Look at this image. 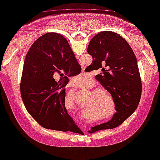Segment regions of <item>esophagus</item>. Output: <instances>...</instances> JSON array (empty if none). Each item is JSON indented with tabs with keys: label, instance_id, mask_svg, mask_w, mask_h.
<instances>
[{
	"label": "esophagus",
	"instance_id": "obj_1",
	"mask_svg": "<svg viewBox=\"0 0 160 160\" xmlns=\"http://www.w3.org/2000/svg\"><path fill=\"white\" fill-rule=\"evenodd\" d=\"M82 75H85V76H87V73L84 72V70H82ZM70 85H72V84H69V86H70Z\"/></svg>",
	"mask_w": 160,
	"mask_h": 160
}]
</instances>
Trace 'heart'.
Masks as SVG:
<instances>
[{
  "label": "heart",
  "mask_w": 160,
  "mask_h": 160,
  "mask_svg": "<svg viewBox=\"0 0 160 160\" xmlns=\"http://www.w3.org/2000/svg\"><path fill=\"white\" fill-rule=\"evenodd\" d=\"M74 82H78L82 83L85 81V78L83 76L78 75L73 79ZM90 99L92 100L94 107L96 111H98L103 119L109 120L112 117L115 112L114 106L111 96L107 91L103 87H97L89 92ZM72 102H73V96L72 94L69 96ZM111 103L112 109H110V103Z\"/></svg>",
  "instance_id": "b5f03b06"
}]
</instances>
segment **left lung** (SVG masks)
Returning a JSON list of instances; mask_svg holds the SVG:
<instances>
[{
	"label": "left lung",
	"mask_w": 160,
	"mask_h": 160,
	"mask_svg": "<svg viewBox=\"0 0 160 160\" xmlns=\"http://www.w3.org/2000/svg\"><path fill=\"white\" fill-rule=\"evenodd\" d=\"M88 53L92 57L87 71L108 68L96 75V79L111 94L117 111L107 123L94 126L88 132L113 129L120 125L137 109L142 85L137 61L132 48L120 35L105 31L96 35L89 42Z\"/></svg>",
	"instance_id": "1"
}]
</instances>
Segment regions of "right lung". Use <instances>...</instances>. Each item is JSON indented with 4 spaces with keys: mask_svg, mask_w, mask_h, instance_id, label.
<instances>
[{
    "mask_svg": "<svg viewBox=\"0 0 160 160\" xmlns=\"http://www.w3.org/2000/svg\"><path fill=\"white\" fill-rule=\"evenodd\" d=\"M81 71L62 35L47 33L32 44L25 59L20 92L28 112L39 125L63 132H72L76 127L81 131L66 108L64 88L68 82V76H76ZM62 72L66 75L63 83H58L53 78L54 73Z\"/></svg>",
    "mask_w": 160,
    "mask_h": 160,
    "instance_id": "right-lung-1",
    "label": "right lung"
}]
</instances>
